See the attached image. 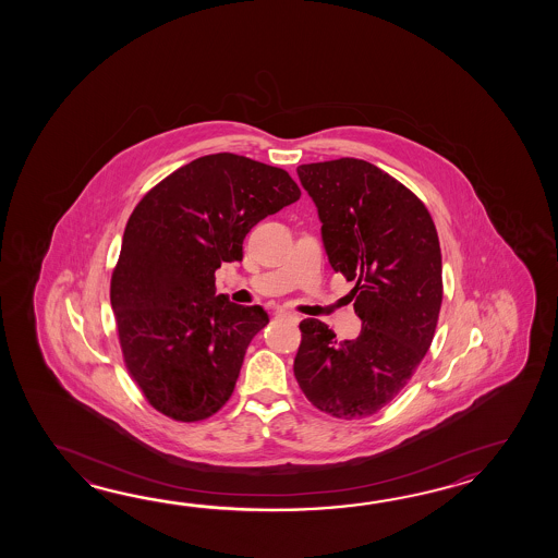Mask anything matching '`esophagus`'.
Wrapping results in <instances>:
<instances>
[{"mask_svg":"<svg viewBox=\"0 0 558 558\" xmlns=\"http://www.w3.org/2000/svg\"><path fill=\"white\" fill-rule=\"evenodd\" d=\"M275 315H277V317H281V319L291 320V323H299V317L293 315V313H287V311H277Z\"/></svg>","mask_w":558,"mask_h":558,"instance_id":"obj_1","label":"esophagus"}]
</instances>
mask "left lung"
<instances>
[{
  "mask_svg": "<svg viewBox=\"0 0 558 558\" xmlns=\"http://www.w3.org/2000/svg\"><path fill=\"white\" fill-rule=\"evenodd\" d=\"M296 175L317 207L335 274L355 283L363 327L339 341L325 323L301 320L295 379L327 415H373L401 392L433 343L442 301L439 235L415 193L368 161L307 163Z\"/></svg>",
  "mask_w": 558,
  "mask_h": 558,
  "instance_id": "left-lung-1",
  "label": "left lung"
}]
</instances>
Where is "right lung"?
Here are the masks:
<instances>
[{"label":"right lung","mask_w":558,"mask_h":558,"mask_svg":"<svg viewBox=\"0 0 558 558\" xmlns=\"http://www.w3.org/2000/svg\"><path fill=\"white\" fill-rule=\"evenodd\" d=\"M299 197L284 169L215 154L179 167L133 209L109 295L125 367L159 413L195 423L229 401L269 315L217 295L215 271L241 262L251 229Z\"/></svg>","instance_id":"add662e5"}]
</instances>
